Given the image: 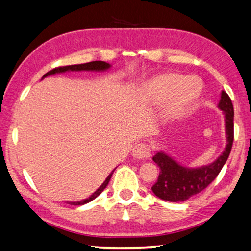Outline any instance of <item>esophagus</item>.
I'll return each mask as SVG.
<instances>
[{
	"instance_id": "1",
	"label": "esophagus",
	"mask_w": 251,
	"mask_h": 251,
	"mask_svg": "<svg viewBox=\"0 0 251 251\" xmlns=\"http://www.w3.org/2000/svg\"><path fill=\"white\" fill-rule=\"evenodd\" d=\"M131 154H133V157L136 159H145L149 157L150 150L147 145L144 143H139L135 145Z\"/></svg>"
}]
</instances>
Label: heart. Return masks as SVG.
<instances>
[{"label": "heart", "instance_id": "1", "mask_svg": "<svg viewBox=\"0 0 251 251\" xmlns=\"http://www.w3.org/2000/svg\"><path fill=\"white\" fill-rule=\"evenodd\" d=\"M201 88V82L194 76L184 79L179 74L166 72L146 82L143 93L145 101L152 105L163 101L162 120L173 121L181 117L192 105L199 98Z\"/></svg>", "mask_w": 251, "mask_h": 251}]
</instances>
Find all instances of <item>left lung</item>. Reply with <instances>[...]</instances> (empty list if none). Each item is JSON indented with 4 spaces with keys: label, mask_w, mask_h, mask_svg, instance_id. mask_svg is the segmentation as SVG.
Returning <instances> with one entry per match:
<instances>
[{
    "label": "left lung",
    "mask_w": 251,
    "mask_h": 251,
    "mask_svg": "<svg viewBox=\"0 0 251 251\" xmlns=\"http://www.w3.org/2000/svg\"><path fill=\"white\" fill-rule=\"evenodd\" d=\"M217 107L225 120L226 146L215 161L208 165L191 168L180 165L169 153L158 151L152 160L160 168L158 181L152 185V192L159 199L169 202L186 201L206 188L221 172L228 159L234 140V107L225 91H222Z\"/></svg>",
    "instance_id": "1"
}]
</instances>
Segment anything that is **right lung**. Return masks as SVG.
<instances>
[{
    "label": "right lung",
    "instance_id": "1",
    "mask_svg": "<svg viewBox=\"0 0 251 251\" xmlns=\"http://www.w3.org/2000/svg\"><path fill=\"white\" fill-rule=\"evenodd\" d=\"M111 65L110 63H107L105 61H91V62H86V63H81V65H72V66H66V67H59V68H56V69H52L50 70L49 72H47L46 75H45L43 76L44 78H46V76L48 75H57V74H63V72H69V71H106L108 69H111ZM116 169V168H115ZM115 169H114L110 175L107 176V177L105 179V181L103 182V183L101 184V186L95 191L94 193H92L90 195L89 198H86L84 200H81V201H75V202H67L68 204L70 205H84L86 203H89L91 201H93V200L95 198H98L100 194H101L103 192V190L106 188L108 182H110L111 177H112V175L113 172L115 171Z\"/></svg>",
    "mask_w": 251,
    "mask_h": 251
}]
</instances>
